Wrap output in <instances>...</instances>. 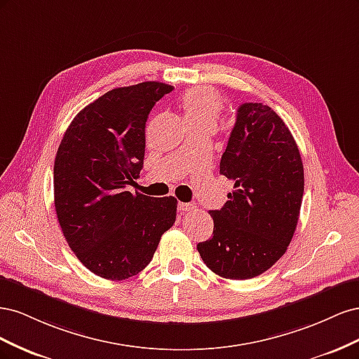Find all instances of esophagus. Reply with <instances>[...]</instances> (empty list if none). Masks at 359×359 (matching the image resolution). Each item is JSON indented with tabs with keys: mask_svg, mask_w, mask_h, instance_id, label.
Listing matches in <instances>:
<instances>
[{
	"mask_svg": "<svg viewBox=\"0 0 359 359\" xmlns=\"http://www.w3.org/2000/svg\"><path fill=\"white\" fill-rule=\"evenodd\" d=\"M196 210V205H193V203H186V202H180L178 203V211L181 212V214H184V212H191V211H194Z\"/></svg>",
	"mask_w": 359,
	"mask_h": 359,
	"instance_id": "obj_1",
	"label": "esophagus"
}]
</instances>
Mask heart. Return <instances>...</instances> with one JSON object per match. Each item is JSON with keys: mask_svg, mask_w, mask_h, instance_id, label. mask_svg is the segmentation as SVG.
Returning <instances> with one entry per match:
<instances>
[{"mask_svg": "<svg viewBox=\"0 0 359 359\" xmlns=\"http://www.w3.org/2000/svg\"><path fill=\"white\" fill-rule=\"evenodd\" d=\"M223 107L220 94L205 86L190 88L181 99V109L189 127H215Z\"/></svg>", "mask_w": 359, "mask_h": 359, "instance_id": "1", "label": "heart"}]
</instances>
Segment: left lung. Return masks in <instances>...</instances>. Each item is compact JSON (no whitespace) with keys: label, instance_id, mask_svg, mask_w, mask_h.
Masks as SVG:
<instances>
[{"label":"left lung","instance_id":"1","mask_svg":"<svg viewBox=\"0 0 359 359\" xmlns=\"http://www.w3.org/2000/svg\"><path fill=\"white\" fill-rule=\"evenodd\" d=\"M232 180L222 210L210 211L212 236L198 252L223 278L257 277L286 253L304 194V168L290 130L269 106L243 103L220 161Z\"/></svg>","mask_w":359,"mask_h":359}]
</instances>
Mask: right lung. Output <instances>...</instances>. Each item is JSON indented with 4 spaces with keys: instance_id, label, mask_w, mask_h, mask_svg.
Wrapping results in <instances>:
<instances>
[{
    "instance_id": "obj_1",
    "label": "right lung",
    "mask_w": 359,
    "mask_h": 359,
    "mask_svg": "<svg viewBox=\"0 0 359 359\" xmlns=\"http://www.w3.org/2000/svg\"><path fill=\"white\" fill-rule=\"evenodd\" d=\"M172 85L148 81L107 91L73 118L53 165L64 238L106 280L139 274L177 219V199L130 193L144 168L145 124Z\"/></svg>"
}]
</instances>
